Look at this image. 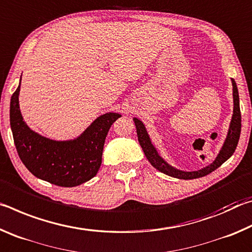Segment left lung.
Segmentation results:
<instances>
[{
  "label": "left lung",
  "mask_w": 252,
  "mask_h": 252,
  "mask_svg": "<svg viewBox=\"0 0 252 252\" xmlns=\"http://www.w3.org/2000/svg\"><path fill=\"white\" fill-rule=\"evenodd\" d=\"M232 87H233V114H232V120L230 123L229 131L227 139L223 143L222 148L219 152L217 159L212 162L210 165L203 168L201 170H198V171H192V172H187V171H181V170H178L176 168L171 167V165L168 164L162 158L159 156V153L156 150V148L153 147L151 143V140L149 138L147 133L146 127H144L143 123L139 120V119L134 118V125L136 127V134H138V140L140 146H141L142 150L146 155L147 159L149 162L152 164V167H155L157 170H159L160 172L167 174V176L178 178V179H183V180H190V179H197L207 176V174L211 173L215 171L216 169H218L223 162L227 161L230 157L233 155L234 150L238 146L239 138H240V132H241V112H240V105H239V93H238V88L237 84L232 79Z\"/></svg>",
  "instance_id": "1"
}]
</instances>
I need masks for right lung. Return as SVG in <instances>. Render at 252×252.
<instances>
[{
	"label": "right lung",
	"instance_id": "1",
	"mask_svg": "<svg viewBox=\"0 0 252 252\" xmlns=\"http://www.w3.org/2000/svg\"><path fill=\"white\" fill-rule=\"evenodd\" d=\"M19 92L20 85L11 97L10 123L16 151L29 171L42 180L65 188L79 186L94 177L102 162L106 134L120 114L105 113L79 138L54 141L33 132L23 121Z\"/></svg>",
	"mask_w": 252,
	"mask_h": 252
}]
</instances>
